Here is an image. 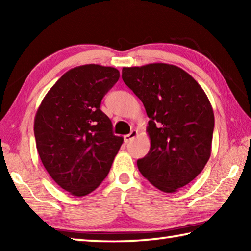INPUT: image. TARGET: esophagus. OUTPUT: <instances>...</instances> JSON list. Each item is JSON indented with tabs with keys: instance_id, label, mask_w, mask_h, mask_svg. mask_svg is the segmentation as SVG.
Listing matches in <instances>:
<instances>
[{
	"instance_id": "obj_1",
	"label": "esophagus",
	"mask_w": 251,
	"mask_h": 251,
	"mask_svg": "<svg viewBox=\"0 0 251 251\" xmlns=\"http://www.w3.org/2000/svg\"><path fill=\"white\" fill-rule=\"evenodd\" d=\"M137 130H131L130 133L128 134V135H125L124 136V142L127 144V143H129V142H131L133 141V139L136 137V136H137Z\"/></svg>"
}]
</instances>
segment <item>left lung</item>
<instances>
[{
    "instance_id": "8db88e82",
    "label": "left lung",
    "mask_w": 251,
    "mask_h": 251,
    "mask_svg": "<svg viewBox=\"0 0 251 251\" xmlns=\"http://www.w3.org/2000/svg\"><path fill=\"white\" fill-rule=\"evenodd\" d=\"M122 78L150 117L148 154L142 175L164 193H175L201 173L211 152L214 110L201 85L172 64L123 67Z\"/></svg>"
}]
</instances>
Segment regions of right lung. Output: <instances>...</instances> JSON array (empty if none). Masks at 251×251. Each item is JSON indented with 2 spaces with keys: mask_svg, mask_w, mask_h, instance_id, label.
Listing matches in <instances>:
<instances>
[{
  "mask_svg": "<svg viewBox=\"0 0 251 251\" xmlns=\"http://www.w3.org/2000/svg\"><path fill=\"white\" fill-rule=\"evenodd\" d=\"M120 78L110 66L74 67L42 100L34 118L36 148L52 179L76 197L86 196L103 181L124 138L113 134L100 110L104 95Z\"/></svg>",
  "mask_w": 251,
  "mask_h": 251,
  "instance_id": "1",
  "label": "right lung"
}]
</instances>
